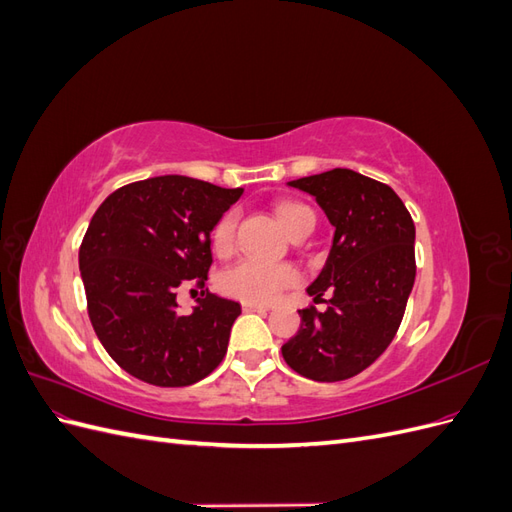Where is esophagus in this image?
Masks as SVG:
<instances>
[{
	"instance_id": "1",
	"label": "esophagus",
	"mask_w": 512,
	"mask_h": 512,
	"mask_svg": "<svg viewBox=\"0 0 512 512\" xmlns=\"http://www.w3.org/2000/svg\"><path fill=\"white\" fill-rule=\"evenodd\" d=\"M269 305H260V303H243V312H260V314H267L269 312Z\"/></svg>"
}]
</instances>
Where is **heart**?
<instances>
[{
    "mask_svg": "<svg viewBox=\"0 0 512 512\" xmlns=\"http://www.w3.org/2000/svg\"><path fill=\"white\" fill-rule=\"evenodd\" d=\"M277 220H280L282 228L292 235L303 220L314 218V213L309 207L301 203H282L277 207ZM235 228H237V215L226 213L224 218L215 224L211 245L215 254L226 256L232 252L235 245ZM299 282V273L290 265H275V262H265L256 258H247L237 262L235 267H230L220 277V288L228 297L241 299L245 303H271L280 294Z\"/></svg>",
    "mask_w": 512,
    "mask_h": 512,
    "instance_id": "b5f03b06",
    "label": "heart"
}]
</instances>
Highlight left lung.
Masks as SVG:
<instances>
[{
	"label": "left lung",
	"mask_w": 512,
	"mask_h": 512,
	"mask_svg": "<svg viewBox=\"0 0 512 512\" xmlns=\"http://www.w3.org/2000/svg\"><path fill=\"white\" fill-rule=\"evenodd\" d=\"M316 198L335 226L327 262L307 294L327 309H299L301 327L284 361L316 382L361 374L389 348L414 286V222L386 183L350 168L288 181Z\"/></svg>",
	"instance_id": "8db88e82"
}]
</instances>
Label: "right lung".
Here are the masks:
<instances>
[{"label":"right lung","mask_w":512,"mask_h":512,"mask_svg":"<svg viewBox=\"0 0 512 512\" xmlns=\"http://www.w3.org/2000/svg\"><path fill=\"white\" fill-rule=\"evenodd\" d=\"M241 194L164 175L123 185L94 213L79 250L87 312L104 350L130 376L188 386L222 363L241 305L207 290L181 316L177 290L205 286L211 230Z\"/></svg>","instance_id":"obj_1"}]
</instances>
